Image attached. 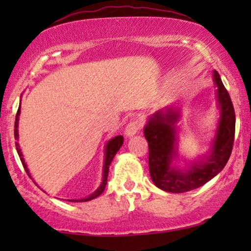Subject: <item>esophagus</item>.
<instances>
[{
	"mask_svg": "<svg viewBox=\"0 0 251 251\" xmlns=\"http://www.w3.org/2000/svg\"><path fill=\"white\" fill-rule=\"evenodd\" d=\"M142 127V119H134L132 122H129V124H127L125 128V135L127 138L133 137V135L139 131V128Z\"/></svg>",
	"mask_w": 251,
	"mask_h": 251,
	"instance_id": "34e87169",
	"label": "esophagus"
}]
</instances>
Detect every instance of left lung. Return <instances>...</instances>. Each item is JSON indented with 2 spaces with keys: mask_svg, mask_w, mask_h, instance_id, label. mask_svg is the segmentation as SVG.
Masks as SVG:
<instances>
[{
  "mask_svg": "<svg viewBox=\"0 0 251 251\" xmlns=\"http://www.w3.org/2000/svg\"><path fill=\"white\" fill-rule=\"evenodd\" d=\"M216 87L218 119L214 138L206 154L198 159L178 165V152L181 109L169 105L149 117L144 126V135L149 143V165L151 179L157 188L172 194H181L201 188L226 165L231 154L235 137V111L229 93L222 82L220 74L212 72ZM183 159V158H181ZM185 160V159H184Z\"/></svg>",
  "mask_w": 251,
  "mask_h": 251,
  "instance_id": "8db88e82",
  "label": "left lung"
}]
</instances>
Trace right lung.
<instances>
[{
  "instance_id": "add662e5",
  "label": "right lung",
  "mask_w": 251,
  "mask_h": 251,
  "mask_svg": "<svg viewBox=\"0 0 251 251\" xmlns=\"http://www.w3.org/2000/svg\"><path fill=\"white\" fill-rule=\"evenodd\" d=\"M20 114H21V101H20V106H19V109H17L16 118H15V129H14V134H15V139H16L15 146H16V151H17V153H19V157H20V159H21V163H22V165H24L25 172H27V175L29 176L31 179H33V177H31V175L29 172V169H28L27 164H25V162L24 153H22L21 148H20V144H19ZM123 144H124V137H123V135H117V137L112 138V139H109L108 142L106 143L105 151H103V153H105V158H103V165H102V179H101V183H100L99 188H98L96 191L93 192V194L87 196V197L81 198V200H70V201H88L94 200V198L99 197V196L102 194L103 190H105V188H106V184H107L109 165H111L112 160H113V158H114V155L117 154V152L119 151L120 148L123 146ZM34 183H35V181H34Z\"/></svg>"
}]
</instances>
